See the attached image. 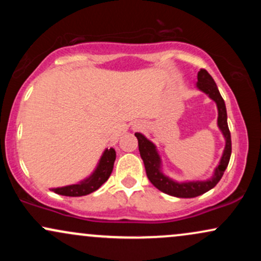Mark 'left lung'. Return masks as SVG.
<instances>
[{
  "label": "left lung",
  "instance_id": "1",
  "mask_svg": "<svg viewBox=\"0 0 261 261\" xmlns=\"http://www.w3.org/2000/svg\"><path fill=\"white\" fill-rule=\"evenodd\" d=\"M197 87L208 94L211 99H214L217 104L218 109V126L223 133L226 139V147L222 155V160L220 162V166L215 170V175L206 181H190V182H176L170 180L161 172V160L158 155L155 147L151 141L146 139L143 135L139 133L135 134V136L139 140V149L141 158L145 163L146 174H147L149 181L154 185L158 190L168 194V195L176 197H196L202 195L206 191L211 190L217 185V182L222 178L224 170L229 163L230 153H232V141H230V133L227 124V112L224 106L223 98L221 97L218 88L215 83L214 79L211 77L205 68H201L197 73Z\"/></svg>",
  "mask_w": 261,
  "mask_h": 261
}]
</instances>
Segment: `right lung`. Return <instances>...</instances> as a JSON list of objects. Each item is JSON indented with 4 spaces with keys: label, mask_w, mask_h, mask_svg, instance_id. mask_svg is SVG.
Instances as JSON below:
<instances>
[{
    "label": "right lung",
    "mask_w": 261,
    "mask_h": 261,
    "mask_svg": "<svg viewBox=\"0 0 261 261\" xmlns=\"http://www.w3.org/2000/svg\"><path fill=\"white\" fill-rule=\"evenodd\" d=\"M115 151L113 148L106 149L103 157L99 162V166L95 169V172L93 173L91 178H88L87 180L80 182V184L74 185H68V187L64 188H58L53 189L54 193L59 194V195L64 196H83L87 194H91L93 191H95L97 189H99L101 185L109 179L110 174H112L113 168H114V162H115Z\"/></svg>",
    "instance_id": "obj_1"
}]
</instances>
